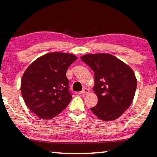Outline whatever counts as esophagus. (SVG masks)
I'll list each match as a JSON object with an SVG mask.
<instances>
[{"mask_svg": "<svg viewBox=\"0 0 157 157\" xmlns=\"http://www.w3.org/2000/svg\"><path fill=\"white\" fill-rule=\"evenodd\" d=\"M89 90L87 88H84L83 90L80 92V94H89Z\"/></svg>", "mask_w": 157, "mask_h": 157, "instance_id": "1", "label": "esophagus"}]
</instances>
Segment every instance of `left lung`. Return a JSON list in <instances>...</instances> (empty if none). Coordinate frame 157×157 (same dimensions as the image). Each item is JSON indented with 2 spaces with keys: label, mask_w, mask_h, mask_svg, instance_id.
I'll return each instance as SVG.
<instances>
[{
  "label": "left lung",
  "mask_w": 157,
  "mask_h": 157,
  "mask_svg": "<svg viewBox=\"0 0 157 157\" xmlns=\"http://www.w3.org/2000/svg\"><path fill=\"white\" fill-rule=\"evenodd\" d=\"M80 59L94 72V90L98 100L90 109L102 121L117 119L134 99L137 86L134 71L110 54H88Z\"/></svg>",
  "instance_id": "obj_1"
}]
</instances>
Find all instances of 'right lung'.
I'll return each mask as SVG.
<instances>
[{
  "label": "right lung",
  "mask_w": 157,
  "mask_h": 157,
  "mask_svg": "<svg viewBox=\"0 0 157 157\" xmlns=\"http://www.w3.org/2000/svg\"><path fill=\"white\" fill-rule=\"evenodd\" d=\"M77 59L74 55L50 52L28 66L21 79L25 105L39 118L50 119L64 109L72 99L66 70Z\"/></svg>",
  "instance_id": "obj_1"
}]
</instances>
